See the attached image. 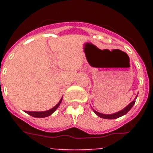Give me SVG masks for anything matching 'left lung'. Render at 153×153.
I'll use <instances>...</instances> for the list:
<instances>
[{
	"label": "left lung",
	"mask_w": 153,
	"mask_h": 153,
	"mask_svg": "<svg viewBox=\"0 0 153 153\" xmlns=\"http://www.w3.org/2000/svg\"><path fill=\"white\" fill-rule=\"evenodd\" d=\"M137 96H136V98L133 100V101H132V102H131L128 105V106H126L123 109H122V110H120V111L117 112V113H113V114H103V113H99V112L96 111V110H94L93 109V112L96 113V115H97V116H98L99 117H100V118L107 119V120H113V119L119 118V117H123V115H126L127 113H128V112L129 111V110H130L131 108H132V106H133V105L135 104V102H136V99L137 98Z\"/></svg>",
	"instance_id": "8db88e82"
}]
</instances>
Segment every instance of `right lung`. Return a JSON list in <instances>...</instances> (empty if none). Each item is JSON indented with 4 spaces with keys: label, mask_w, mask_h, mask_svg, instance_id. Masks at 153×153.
<instances>
[{
    "label": "right lung",
    "mask_w": 153,
    "mask_h": 153,
    "mask_svg": "<svg viewBox=\"0 0 153 153\" xmlns=\"http://www.w3.org/2000/svg\"><path fill=\"white\" fill-rule=\"evenodd\" d=\"M62 99L59 101L57 104H56V106L54 107H53L52 109H49V110H47V111H43V112H30V111H26V113L27 114L30 115L31 117H36V118H44V117H49L51 116L52 113H53L55 112L56 109L58 108V106H60V103L62 102Z\"/></svg>",
    "instance_id": "right-lung-1"
}]
</instances>
